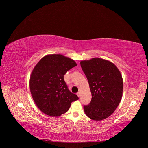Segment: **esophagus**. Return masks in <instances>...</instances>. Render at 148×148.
Here are the masks:
<instances>
[{"mask_svg": "<svg viewBox=\"0 0 148 148\" xmlns=\"http://www.w3.org/2000/svg\"><path fill=\"white\" fill-rule=\"evenodd\" d=\"M77 96H78L79 97H80V91H79L78 92H77Z\"/></svg>", "mask_w": 148, "mask_h": 148, "instance_id": "esophagus-1", "label": "esophagus"}]
</instances>
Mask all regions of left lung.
Returning a JSON list of instances; mask_svg holds the SVG:
<instances>
[{
	"label": "left lung",
	"instance_id": "obj_1",
	"mask_svg": "<svg viewBox=\"0 0 148 148\" xmlns=\"http://www.w3.org/2000/svg\"><path fill=\"white\" fill-rule=\"evenodd\" d=\"M92 94L90 103L84 106L85 114L94 121L107 118L119 106L122 97L123 79L119 69L109 60L94 58L82 60Z\"/></svg>",
	"mask_w": 148,
	"mask_h": 148
}]
</instances>
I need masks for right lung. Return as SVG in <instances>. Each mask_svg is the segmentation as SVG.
<instances>
[{"mask_svg": "<svg viewBox=\"0 0 148 148\" xmlns=\"http://www.w3.org/2000/svg\"><path fill=\"white\" fill-rule=\"evenodd\" d=\"M75 62L62 54L43 57L31 73L29 87L38 108L44 114L58 117L66 113L79 97L69 90L64 76Z\"/></svg>", "mask_w": 148, "mask_h": 148, "instance_id": "obj_1", "label": "right lung"}]
</instances>
